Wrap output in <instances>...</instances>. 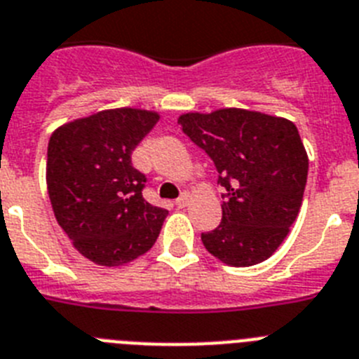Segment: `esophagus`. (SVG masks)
<instances>
[{
    "label": "esophagus",
    "mask_w": 359,
    "mask_h": 359,
    "mask_svg": "<svg viewBox=\"0 0 359 359\" xmlns=\"http://www.w3.org/2000/svg\"><path fill=\"white\" fill-rule=\"evenodd\" d=\"M175 204H177V208H186V205L189 204L188 193H182V195H180V197L175 201Z\"/></svg>",
    "instance_id": "esophagus-1"
}]
</instances>
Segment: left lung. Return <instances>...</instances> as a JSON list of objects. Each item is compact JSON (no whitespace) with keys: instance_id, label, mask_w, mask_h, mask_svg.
<instances>
[{"instance_id":"obj_1","label":"left lung","mask_w":359,"mask_h":359,"mask_svg":"<svg viewBox=\"0 0 359 359\" xmlns=\"http://www.w3.org/2000/svg\"><path fill=\"white\" fill-rule=\"evenodd\" d=\"M182 132L213 158L227 191L222 222L202 233L226 266L267 260L289 235L304 201L309 157L294 123L244 108L186 111Z\"/></svg>"}]
</instances>
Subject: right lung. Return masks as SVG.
Masks as SVG:
<instances>
[{"label": "right lung", "mask_w": 359, "mask_h": 359, "mask_svg": "<svg viewBox=\"0 0 359 359\" xmlns=\"http://www.w3.org/2000/svg\"><path fill=\"white\" fill-rule=\"evenodd\" d=\"M158 119V111L123 106L61 124L50 135L46 189L55 220L97 266L135 260L161 233L168 211L142 198L146 177L132 166V151Z\"/></svg>", "instance_id": "1"}]
</instances>
